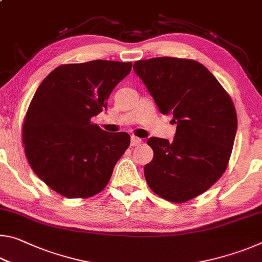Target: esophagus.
I'll return each mask as SVG.
<instances>
[{
    "label": "esophagus",
    "instance_id": "1",
    "mask_svg": "<svg viewBox=\"0 0 262 262\" xmlns=\"http://www.w3.org/2000/svg\"><path fill=\"white\" fill-rule=\"evenodd\" d=\"M141 142H142V140L140 139V137H137V136H132L130 143H132L133 147H136V145H140V144H141Z\"/></svg>",
    "mask_w": 262,
    "mask_h": 262
}]
</instances>
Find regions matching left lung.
<instances>
[{
  "label": "left lung",
  "mask_w": 262,
  "mask_h": 262,
  "mask_svg": "<svg viewBox=\"0 0 262 262\" xmlns=\"http://www.w3.org/2000/svg\"><path fill=\"white\" fill-rule=\"evenodd\" d=\"M134 70L163 114L177 123L174 139L150 137L145 180L165 200L184 203L209 189L227 170L237 132L231 97L200 62L154 57Z\"/></svg>",
  "instance_id": "8db88e82"
}]
</instances>
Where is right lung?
I'll use <instances>...</instances> for the list:
<instances>
[{"label":"right lung","mask_w":262,"mask_h":262,"mask_svg":"<svg viewBox=\"0 0 262 262\" xmlns=\"http://www.w3.org/2000/svg\"><path fill=\"white\" fill-rule=\"evenodd\" d=\"M132 62L95 60L61 64L43 79L26 111L21 139L34 173L68 199L101 192L130 144L125 132L107 133L91 121Z\"/></svg>","instance_id":"add662e5"}]
</instances>
